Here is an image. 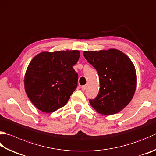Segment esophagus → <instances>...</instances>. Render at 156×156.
Segmentation results:
<instances>
[{
  "label": "esophagus",
  "mask_w": 156,
  "mask_h": 156,
  "mask_svg": "<svg viewBox=\"0 0 156 156\" xmlns=\"http://www.w3.org/2000/svg\"><path fill=\"white\" fill-rule=\"evenodd\" d=\"M87 88V86H81V90L83 91H86Z\"/></svg>",
  "instance_id": "34e87169"
}]
</instances>
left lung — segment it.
<instances>
[{
    "instance_id": "8db88e82",
    "label": "left lung",
    "mask_w": 156,
    "mask_h": 156,
    "mask_svg": "<svg viewBox=\"0 0 156 156\" xmlns=\"http://www.w3.org/2000/svg\"><path fill=\"white\" fill-rule=\"evenodd\" d=\"M83 55L98 73L100 89L90 103L105 115L119 113L133 99L136 87V73L133 62L116 49L85 51Z\"/></svg>"
}]
</instances>
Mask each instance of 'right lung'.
Returning a JSON list of instances; mask_svg holds the SVG:
<instances>
[{
    "mask_svg": "<svg viewBox=\"0 0 156 156\" xmlns=\"http://www.w3.org/2000/svg\"><path fill=\"white\" fill-rule=\"evenodd\" d=\"M78 50L43 51L30 61L24 76L26 94L38 109L52 113L64 107L77 86L78 74L73 66Z\"/></svg>",
    "mask_w": 156,
    "mask_h": 156,
    "instance_id": "obj_1",
    "label": "right lung"
}]
</instances>
